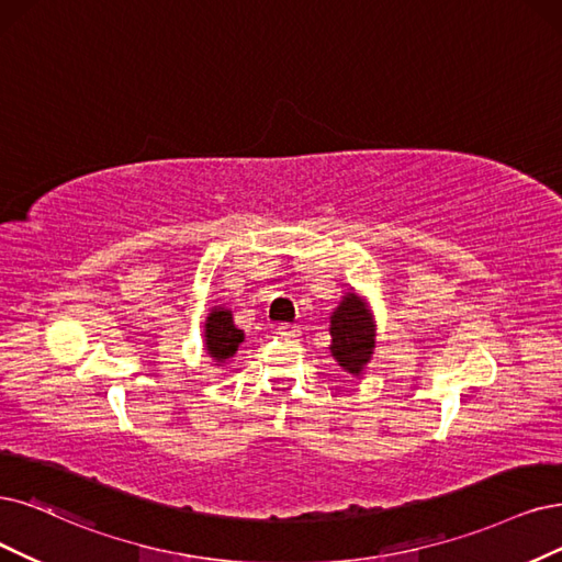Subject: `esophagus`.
<instances>
[{
    "label": "esophagus",
    "instance_id": "1",
    "mask_svg": "<svg viewBox=\"0 0 562 562\" xmlns=\"http://www.w3.org/2000/svg\"><path fill=\"white\" fill-rule=\"evenodd\" d=\"M276 334H278L280 338H299L301 330H299V326H294V324H280V326L276 328Z\"/></svg>",
    "mask_w": 562,
    "mask_h": 562
}]
</instances>
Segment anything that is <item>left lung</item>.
<instances>
[{
	"label": "left lung",
	"mask_w": 562,
	"mask_h": 562,
	"mask_svg": "<svg viewBox=\"0 0 562 562\" xmlns=\"http://www.w3.org/2000/svg\"><path fill=\"white\" fill-rule=\"evenodd\" d=\"M328 330L330 357L349 375H363L378 347V322L368 299L359 296L355 289L345 292L338 307L330 313Z\"/></svg>",
	"instance_id": "8db88e82"
}]
</instances>
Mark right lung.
Instances as JSON below:
<instances>
[{
  "mask_svg": "<svg viewBox=\"0 0 562 562\" xmlns=\"http://www.w3.org/2000/svg\"><path fill=\"white\" fill-rule=\"evenodd\" d=\"M245 342V334L234 324L232 310L224 305L211 307L203 324V349L215 366H222L236 357L238 347Z\"/></svg>",
  "mask_w": 562,
  "mask_h": 562,
  "instance_id": "add662e5",
  "label": "right lung"
}]
</instances>
